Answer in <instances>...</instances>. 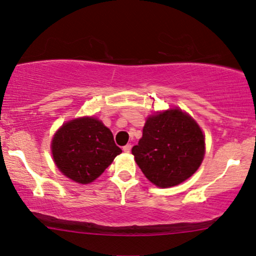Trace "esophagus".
I'll use <instances>...</instances> for the list:
<instances>
[{"label":"esophagus","instance_id":"obj_1","mask_svg":"<svg viewBox=\"0 0 256 256\" xmlns=\"http://www.w3.org/2000/svg\"><path fill=\"white\" fill-rule=\"evenodd\" d=\"M122 150H124V152H129L132 150V144H126L124 148H122Z\"/></svg>","mask_w":256,"mask_h":256}]
</instances>
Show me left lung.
<instances>
[{
	"instance_id": "8db88e82",
	"label": "left lung",
	"mask_w": 256,
	"mask_h": 256,
	"mask_svg": "<svg viewBox=\"0 0 256 256\" xmlns=\"http://www.w3.org/2000/svg\"><path fill=\"white\" fill-rule=\"evenodd\" d=\"M205 152L204 135L180 110L150 116L132 154L148 180L160 188L178 185L194 174Z\"/></svg>"
}]
</instances>
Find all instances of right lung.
Here are the masks:
<instances>
[{
	"label": "right lung",
	"mask_w": 256,
	"mask_h": 256,
	"mask_svg": "<svg viewBox=\"0 0 256 256\" xmlns=\"http://www.w3.org/2000/svg\"><path fill=\"white\" fill-rule=\"evenodd\" d=\"M51 149L58 169L80 184L96 180L122 152L112 132L94 118L65 124L56 132Z\"/></svg>",
	"instance_id": "add662e5"
}]
</instances>
